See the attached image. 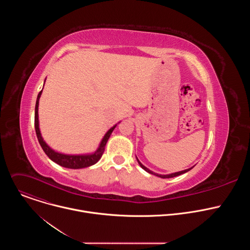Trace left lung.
<instances>
[{"label":"left lung","instance_id":"left-lung-1","mask_svg":"<svg viewBox=\"0 0 250 250\" xmlns=\"http://www.w3.org/2000/svg\"><path fill=\"white\" fill-rule=\"evenodd\" d=\"M137 159V158H136ZM137 162H138V164L140 165V167L144 169V170H146V172H148V173H150V174H153V175H155V176H158V177H160V178H172V177H176V176H179V175H181V174H184V173H186V172H188V171H190L193 167H191V168H188V169H186V170H183V171H179V172H176V173H172V174H167V175H161V174H157V173H154V172H152L151 170H149L148 168H146L145 165H142L141 163H140V161L137 159Z\"/></svg>","mask_w":250,"mask_h":250}]
</instances>
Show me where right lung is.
<instances>
[{
  "mask_svg": "<svg viewBox=\"0 0 250 250\" xmlns=\"http://www.w3.org/2000/svg\"><path fill=\"white\" fill-rule=\"evenodd\" d=\"M42 90L39 93L38 95V99H37V104H35V113H34V127H35V132H37V136L39 139V142L41 146L42 147L43 151L45 152V154L55 163H57L58 165L65 167V168H70V169H80V168H85V167H89L92 166L94 164H96L100 158L102 157L104 151V147L106 145V141L110 138L113 130L115 129V127L117 126L114 125L113 127H111L106 133L104 135L101 144L98 147V149L91 154H81V155H69V154H63V153H59L54 151L52 148H50L46 142L43 140L41 130H40V124H39V103H40V98L42 96Z\"/></svg>",
  "mask_w": 250,
  "mask_h": 250,
  "instance_id": "1",
  "label": "right lung"
}]
</instances>
